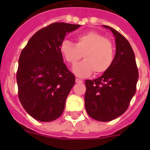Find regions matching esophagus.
Instances as JSON below:
<instances>
[{
  "instance_id": "34e87169",
  "label": "esophagus",
  "mask_w": 150,
  "mask_h": 150,
  "mask_svg": "<svg viewBox=\"0 0 150 150\" xmlns=\"http://www.w3.org/2000/svg\"><path fill=\"white\" fill-rule=\"evenodd\" d=\"M75 82H77V83H82V82H83V81L81 79H75Z\"/></svg>"
}]
</instances>
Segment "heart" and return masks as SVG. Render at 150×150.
Masks as SVG:
<instances>
[{"label":"heart","mask_w":150,"mask_h":150,"mask_svg":"<svg viewBox=\"0 0 150 150\" xmlns=\"http://www.w3.org/2000/svg\"><path fill=\"white\" fill-rule=\"evenodd\" d=\"M61 54L68 63L74 65L82 58L84 61L75 66L73 71L79 77L107 71L113 64L114 47L109 39L96 32H89L77 36L76 43L63 41L60 47Z\"/></svg>","instance_id":"obj_1"}]
</instances>
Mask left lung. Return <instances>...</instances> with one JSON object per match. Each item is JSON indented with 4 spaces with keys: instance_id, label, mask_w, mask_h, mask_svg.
Returning a JSON list of instances; mask_svg holds the SVG:
<instances>
[{
    "instance_id": "left-lung-1",
    "label": "left lung",
    "mask_w": 150,
    "mask_h": 150,
    "mask_svg": "<svg viewBox=\"0 0 150 150\" xmlns=\"http://www.w3.org/2000/svg\"><path fill=\"white\" fill-rule=\"evenodd\" d=\"M115 37L116 53L111 66L100 77L86 80L85 107L94 120L110 121L128 109L136 91L139 71L135 54L125 36L107 25Z\"/></svg>"
}]
</instances>
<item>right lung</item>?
<instances>
[{
	"label": "right lung",
	"instance_id": "add662e5",
	"mask_svg": "<svg viewBox=\"0 0 150 150\" xmlns=\"http://www.w3.org/2000/svg\"><path fill=\"white\" fill-rule=\"evenodd\" d=\"M79 27L52 23L36 32L21 52L16 75L18 98L37 121H54L63 113L75 78L64 63L60 47L66 34Z\"/></svg>",
	"mask_w": 150,
	"mask_h": 150
}]
</instances>
